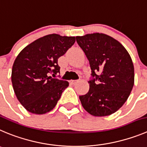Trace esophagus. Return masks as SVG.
Instances as JSON below:
<instances>
[{"label": "esophagus", "instance_id": "obj_1", "mask_svg": "<svg viewBox=\"0 0 147 147\" xmlns=\"http://www.w3.org/2000/svg\"><path fill=\"white\" fill-rule=\"evenodd\" d=\"M78 82H79V80H70V83H72V84H76L77 83H78Z\"/></svg>", "mask_w": 147, "mask_h": 147}]
</instances>
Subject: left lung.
I'll list each match as a JSON object with an SVG mask.
<instances>
[{
  "label": "left lung",
  "mask_w": 147,
  "mask_h": 147,
  "mask_svg": "<svg viewBox=\"0 0 147 147\" xmlns=\"http://www.w3.org/2000/svg\"><path fill=\"white\" fill-rule=\"evenodd\" d=\"M90 63L93 80L86 95L80 96L86 112L95 117L117 112L127 101L134 85V67L125 48L104 33L77 36Z\"/></svg>",
  "instance_id": "1"
}]
</instances>
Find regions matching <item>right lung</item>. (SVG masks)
<instances>
[{"label":"right lung","mask_w":147,"mask_h":147,"mask_svg":"<svg viewBox=\"0 0 147 147\" xmlns=\"http://www.w3.org/2000/svg\"><path fill=\"white\" fill-rule=\"evenodd\" d=\"M75 42V37L50 34L35 40L18 54L12 67V86L17 99L28 112L42 115L57 105L69 83L50 74L59 72L58 59Z\"/></svg>","instance_id":"1"}]
</instances>
